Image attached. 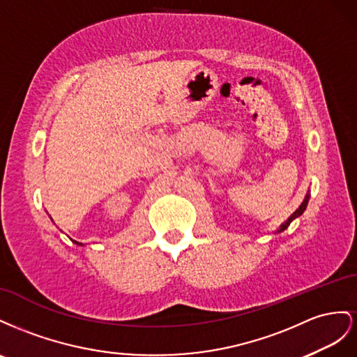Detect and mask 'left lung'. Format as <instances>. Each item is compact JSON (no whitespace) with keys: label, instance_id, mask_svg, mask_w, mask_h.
Wrapping results in <instances>:
<instances>
[{"label":"left lung","instance_id":"obj_1","mask_svg":"<svg viewBox=\"0 0 357 357\" xmlns=\"http://www.w3.org/2000/svg\"><path fill=\"white\" fill-rule=\"evenodd\" d=\"M308 200H310V196L307 195V197H305V200L302 202V205L296 209V211H294L293 213H291V215H290V218L286 221V222H284L282 224V226L280 227V230L278 231H282V230H286L289 226H290V222L294 220V218H296V217H299V215H302V213H303V211L305 209H307V205H308Z\"/></svg>","mask_w":357,"mask_h":357}]
</instances>
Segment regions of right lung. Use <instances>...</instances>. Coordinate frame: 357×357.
I'll return each instance as SVG.
<instances>
[{
  "label": "right lung",
  "instance_id": "1",
  "mask_svg": "<svg viewBox=\"0 0 357 357\" xmlns=\"http://www.w3.org/2000/svg\"><path fill=\"white\" fill-rule=\"evenodd\" d=\"M77 243V245H82V243H79V242H76Z\"/></svg>",
  "mask_w": 357,
  "mask_h": 357
}]
</instances>
